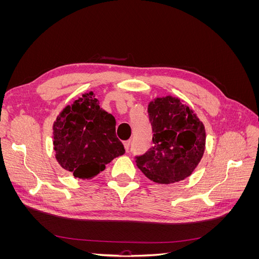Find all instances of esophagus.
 <instances>
[{
    "instance_id": "esophagus-1",
    "label": "esophagus",
    "mask_w": 259,
    "mask_h": 259,
    "mask_svg": "<svg viewBox=\"0 0 259 259\" xmlns=\"http://www.w3.org/2000/svg\"><path fill=\"white\" fill-rule=\"evenodd\" d=\"M123 144H124V148H125V150L128 151V149H130V145H131V140H125V142H124Z\"/></svg>"
}]
</instances>
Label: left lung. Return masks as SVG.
Segmentation results:
<instances>
[{
	"instance_id": "obj_1",
	"label": "left lung",
	"mask_w": 259,
	"mask_h": 259,
	"mask_svg": "<svg viewBox=\"0 0 259 259\" xmlns=\"http://www.w3.org/2000/svg\"><path fill=\"white\" fill-rule=\"evenodd\" d=\"M153 147L136 156L139 169L154 183L171 184L189 177L205 150V127L193 110L176 97L148 105Z\"/></svg>"
}]
</instances>
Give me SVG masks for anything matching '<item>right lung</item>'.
<instances>
[{
	"mask_svg": "<svg viewBox=\"0 0 259 259\" xmlns=\"http://www.w3.org/2000/svg\"><path fill=\"white\" fill-rule=\"evenodd\" d=\"M55 156L74 177L92 179L125 153L115 135V119L99 106L93 92L64 108L53 125Z\"/></svg>",
	"mask_w": 259,
	"mask_h": 259,
	"instance_id": "right-lung-1",
	"label": "right lung"
}]
</instances>
